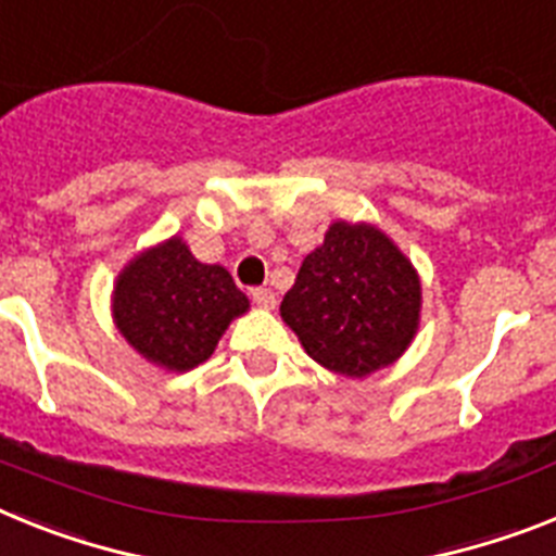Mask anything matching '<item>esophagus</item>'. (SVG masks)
<instances>
[{
	"label": "esophagus",
	"mask_w": 556,
	"mask_h": 556,
	"mask_svg": "<svg viewBox=\"0 0 556 556\" xmlns=\"http://www.w3.org/2000/svg\"><path fill=\"white\" fill-rule=\"evenodd\" d=\"M251 296H254L256 305L265 307V311H274V307H277V293L270 291V288H254Z\"/></svg>",
	"instance_id": "esophagus-1"
}]
</instances>
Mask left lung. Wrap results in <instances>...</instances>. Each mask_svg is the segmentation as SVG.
Masks as SVG:
<instances>
[{
	"label": "left lung",
	"mask_w": 556,
	"mask_h": 556,
	"mask_svg": "<svg viewBox=\"0 0 556 556\" xmlns=\"http://www.w3.org/2000/svg\"><path fill=\"white\" fill-rule=\"evenodd\" d=\"M279 316L316 365L367 379L413 344L421 325V277L379 226L336 220L302 260Z\"/></svg>",
	"instance_id": "1"
}]
</instances>
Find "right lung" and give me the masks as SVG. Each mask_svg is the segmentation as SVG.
I'll use <instances>...</instances> for the list:
<instances>
[{"label": "right lung", "mask_w": 556, "mask_h": 556, "mask_svg": "<svg viewBox=\"0 0 556 556\" xmlns=\"http://www.w3.org/2000/svg\"><path fill=\"white\" fill-rule=\"evenodd\" d=\"M249 296L223 265L200 263L184 237L135 254L112 286V321L147 362L169 372L203 365Z\"/></svg>", "instance_id": "right-lung-1"}]
</instances>
